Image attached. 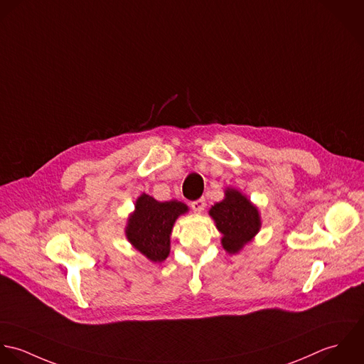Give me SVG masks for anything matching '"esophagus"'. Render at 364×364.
Instances as JSON below:
<instances>
[{"label":"esophagus","instance_id":"34e87169","mask_svg":"<svg viewBox=\"0 0 364 364\" xmlns=\"http://www.w3.org/2000/svg\"><path fill=\"white\" fill-rule=\"evenodd\" d=\"M191 208L196 211V213H203L204 208H205V200L204 198H200V200H196L191 203Z\"/></svg>","mask_w":364,"mask_h":364}]
</instances>
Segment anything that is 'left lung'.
I'll return each mask as SVG.
<instances>
[{"instance_id":"left-lung-1","label":"left lung","mask_w":364,"mask_h":364,"mask_svg":"<svg viewBox=\"0 0 364 364\" xmlns=\"http://www.w3.org/2000/svg\"><path fill=\"white\" fill-rule=\"evenodd\" d=\"M210 215L223 235L220 239L223 249L230 255L242 250L262 226L257 207L235 188L225 190V198L211 207Z\"/></svg>"}]
</instances>
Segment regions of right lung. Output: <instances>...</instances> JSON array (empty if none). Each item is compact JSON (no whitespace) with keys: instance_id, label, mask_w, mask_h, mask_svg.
I'll use <instances>...</instances> for the list:
<instances>
[{"instance_id":"1","label":"right lung","mask_w":364,"mask_h":364,"mask_svg":"<svg viewBox=\"0 0 364 364\" xmlns=\"http://www.w3.org/2000/svg\"><path fill=\"white\" fill-rule=\"evenodd\" d=\"M187 211L188 207L177 200L160 203L144 193L128 218L125 235L150 262L160 263L170 253V235L176 219Z\"/></svg>"}]
</instances>
